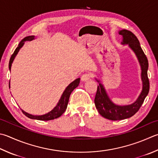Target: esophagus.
<instances>
[{
	"label": "esophagus",
	"mask_w": 158,
	"mask_h": 158,
	"mask_svg": "<svg viewBox=\"0 0 158 158\" xmlns=\"http://www.w3.org/2000/svg\"><path fill=\"white\" fill-rule=\"evenodd\" d=\"M90 79V75L89 73H85L81 76V80L83 82H86Z\"/></svg>",
	"instance_id": "esophagus-1"
}]
</instances>
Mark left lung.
Instances as JSON below:
<instances>
[{
	"instance_id": "8db88e82",
	"label": "left lung",
	"mask_w": 158,
	"mask_h": 158,
	"mask_svg": "<svg viewBox=\"0 0 158 158\" xmlns=\"http://www.w3.org/2000/svg\"><path fill=\"white\" fill-rule=\"evenodd\" d=\"M119 34L123 35V44H129L133 52L135 53L141 67V78L142 81V90L138 99L131 105L120 106L115 104L110 100L106 94L105 87L101 84L99 80L97 92L94 102L99 114L106 119L111 120H120L131 118L135 114L144 102L145 98L149 91V80L148 78V62L147 58L143 50L142 49L138 38L131 31L127 29L119 31Z\"/></svg>"
}]
</instances>
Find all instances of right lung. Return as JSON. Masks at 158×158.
<instances>
[{
	"label": "right lung",
	"instance_id": "1",
	"mask_svg": "<svg viewBox=\"0 0 158 158\" xmlns=\"http://www.w3.org/2000/svg\"><path fill=\"white\" fill-rule=\"evenodd\" d=\"M34 39V35H30V36L25 37V38H23L21 41H20V43L19 44V46L16 47V49H15L14 53L11 55L10 58V63H9V69H10V70H11V64H12L15 57H16V56L17 55L18 52H19L20 49L23 46V44L25 43V41H31ZM80 78H77L67 86V88L65 89V90L64 91L63 94H62L60 100H59V102L57 104V105H56L51 111L47 113V114L42 115H33L31 114H28V113L24 111L23 110L21 109L22 112L27 118L30 119H34V120H38L47 121V120H54L56 118H59L60 116H61L62 114H63V113L65 111V110L67 109V105H68V102H69V97L71 92L73 91L74 89H76L77 87H78L80 83Z\"/></svg>",
	"mask_w": 158,
	"mask_h": 158
}]
</instances>
